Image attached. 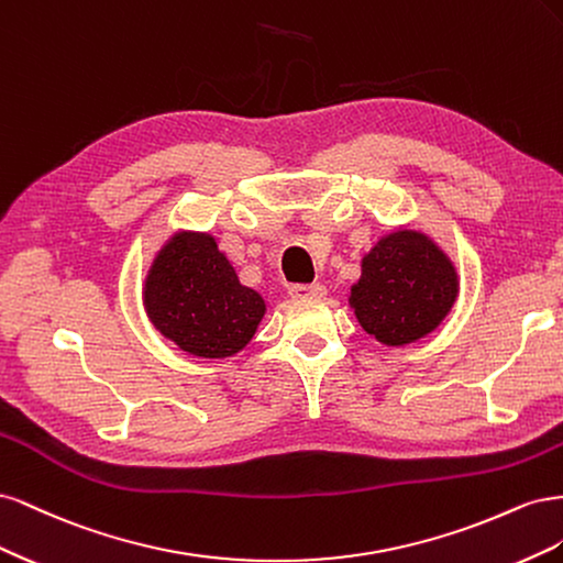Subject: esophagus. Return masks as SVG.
I'll list each match as a JSON object with an SVG mask.
<instances>
[{
	"instance_id": "1",
	"label": "esophagus",
	"mask_w": 563,
	"mask_h": 563,
	"mask_svg": "<svg viewBox=\"0 0 563 563\" xmlns=\"http://www.w3.org/2000/svg\"><path fill=\"white\" fill-rule=\"evenodd\" d=\"M288 296L291 298H321L327 296V288L321 284H291L288 286Z\"/></svg>"
}]
</instances>
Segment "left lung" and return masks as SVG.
<instances>
[{
  "mask_svg": "<svg viewBox=\"0 0 563 563\" xmlns=\"http://www.w3.org/2000/svg\"><path fill=\"white\" fill-rule=\"evenodd\" d=\"M455 296L457 279L446 255L424 234L399 230L366 255L350 302L366 333L385 345H406L434 331Z\"/></svg>",
  "mask_w": 563,
  "mask_h": 563,
  "instance_id": "left-lung-1",
  "label": "left lung"
}]
</instances>
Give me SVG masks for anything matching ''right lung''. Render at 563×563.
Wrapping results in <instances>:
<instances>
[{
  "label": "right lung",
  "instance_id": "right-lung-1",
  "mask_svg": "<svg viewBox=\"0 0 563 563\" xmlns=\"http://www.w3.org/2000/svg\"><path fill=\"white\" fill-rule=\"evenodd\" d=\"M145 308L166 338L203 360L240 352L265 314L263 298L240 284L209 234H178L162 249Z\"/></svg>",
  "mask_w": 563,
  "mask_h": 563
}]
</instances>
